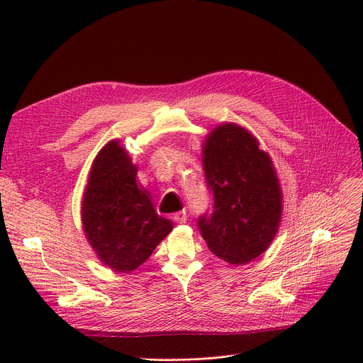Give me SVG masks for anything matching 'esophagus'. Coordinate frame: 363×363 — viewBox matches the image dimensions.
I'll return each mask as SVG.
<instances>
[{
  "label": "esophagus",
  "mask_w": 363,
  "mask_h": 363,
  "mask_svg": "<svg viewBox=\"0 0 363 363\" xmlns=\"http://www.w3.org/2000/svg\"><path fill=\"white\" fill-rule=\"evenodd\" d=\"M172 219H174V220L178 222V223H185V222H186V212H185V211L177 212L174 216H172Z\"/></svg>",
  "instance_id": "34e87169"
}]
</instances>
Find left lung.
Here are the masks:
<instances>
[{"label":"left lung","instance_id":"obj_1","mask_svg":"<svg viewBox=\"0 0 363 363\" xmlns=\"http://www.w3.org/2000/svg\"><path fill=\"white\" fill-rule=\"evenodd\" d=\"M212 211L197 225L208 249L222 260L242 264L260 256L281 219V189L269 156L245 129L218 126L203 148Z\"/></svg>","mask_w":363,"mask_h":363}]
</instances>
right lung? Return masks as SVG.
Returning <instances> with one entry per match:
<instances>
[{"instance_id":"right-lung-1","label":"right lung","mask_w":363,"mask_h":363,"mask_svg":"<svg viewBox=\"0 0 363 363\" xmlns=\"http://www.w3.org/2000/svg\"><path fill=\"white\" fill-rule=\"evenodd\" d=\"M137 172L125 148L108 143L92 163L82 201L85 235L100 260L118 272L137 269L174 228L156 212Z\"/></svg>"}]
</instances>
